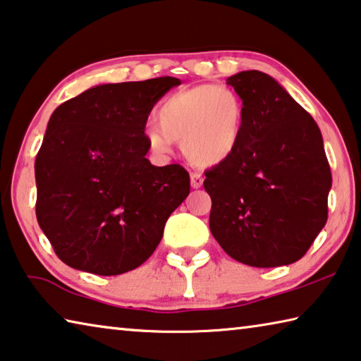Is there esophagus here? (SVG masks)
<instances>
[{"label": "esophagus", "mask_w": 361, "mask_h": 361, "mask_svg": "<svg viewBox=\"0 0 361 361\" xmlns=\"http://www.w3.org/2000/svg\"><path fill=\"white\" fill-rule=\"evenodd\" d=\"M202 183H204L202 175L199 173V171H192V173H191V186L194 188V190H197V188H201Z\"/></svg>", "instance_id": "34e87169"}]
</instances>
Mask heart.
<instances>
[{
  "label": "heart",
  "instance_id": "b5f03b06",
  "mask_svg": "<svg viewBox=\"0 0 361 361\" xmlns=\"http://www.w3.org/2000/svg\"><path fill=\"white\" fill-rule=\"evenodd\" d=\"M245 131V104L226 85L205 83L169 96L157 109V123L146 125L145 140L157 156H169L175 141L199 167L233 157Z\"/></svg>",
  "mask_w": 361,
  "mask_h": 361
}]
</instances>
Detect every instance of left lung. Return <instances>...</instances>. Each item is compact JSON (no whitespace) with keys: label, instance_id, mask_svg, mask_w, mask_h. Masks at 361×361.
I'll return each mask as SVG.
<instances>
[{"label":"left lung","instance_id":"left-lung-1","mask_svg":"<svg viewBox=\"0 0 361 361\" xmlns=\"http://www.w3.org/2000/svg\"><path fill=\"white\" fill-rule=\"evenodd\" d=\"M245 104V131L226 162L205 171L209 226L225 252L257 268L294 263L328 220L333 176L317 122L276 80H226Z\"/></svg>","mask_w":361,"mask_h":361}]
</instances>
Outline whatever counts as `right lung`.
Segmentation results:
<instances>
[{"instance_id": "add662e5", "label": "right lung", "mask_w": 361, "mask_h": 361, "mask_svg": "<svg viewBox=\"0 0 361 361\" xmlns=\"http://www.w3.org/2000/svg\"><path fill=\"white\" fill-rule=\"evenodd\" d=\"M180 83L98 85L53 112L35 160L37 220L66 265L112 276L156 250L190 194V173L152 165L142 131L154 104Z\"/></svg>"}]
</instances>
